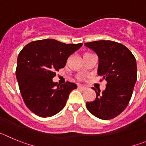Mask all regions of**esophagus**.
<instances>
[{
    "instance_id": "34e87169",
    "label": "esophagus",
    "mask_w": 146,
    "mask_h": 146,
    "mask_svg": "<svg viewBox=\"0 0 146 146\" xmlns=\"http://www.w3.org/2000/svg\"><path fill=\"white\" fill-rule=\"evenodd\" d=\"M77 88L80 89V90H82V91H85V90L86 89L85 87H83V86H80V85H78V86H77Z\"/></svg>"
}]
</instances>
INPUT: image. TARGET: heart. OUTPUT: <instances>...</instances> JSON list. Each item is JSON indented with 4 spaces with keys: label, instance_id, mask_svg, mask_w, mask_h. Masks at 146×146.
<instances>
[{
    "label": "heart",
    "instance_id": "heart-1",
    "mask_svg": "<svg viewBox=\"0 0 146 146\" xmlns=\"http://www.w3.org/2000/svg\"><path fill=\"white\" fill-rule=\"evenodd\" d=\"M77 79L79 80H82V76H78V77H77Z\"/></svg>",
    "mask_w": 146,
    "mask_h": 146
}]
</instances>
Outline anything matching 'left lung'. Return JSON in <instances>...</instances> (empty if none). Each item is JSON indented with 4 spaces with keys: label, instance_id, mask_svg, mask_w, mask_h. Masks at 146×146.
I'll list each match as a JSON object with an SVG mask.
<instances>
[{
    "label": "left lung",
    "instance_id": "obj_1",
    "mask_svg": "<svg viewBox=\"0 0 146 146\" xmlns=\"http://www.w3.org/2000/svg\"><path fill=\"white\" fill-rule=\"evenodd\" d=\"M99 57L98 75L107 81L102 92L96 90V97L86 102L91 114L102 120H110L121 114L127 107L137 81V63L126 46L110 40L85 43Z\"/></svg>",
    "mask_w": 146,
    "mask_h": 146
}]
</instances>
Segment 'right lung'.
Listing matches in <instances>:
<instances>
[{
    "instance_id": "obj_1",
    "label": "right lung",
    "mask_w": 146,
    "mask_h": 146,
    "mask_svg": "<svg viewBox=\"0 0 146 146\" xmlns=\"http://www.w3.org/2000/svg\"><path fill=\"white\" fill-rule=\"evenodd\" d=\"M82 44H65L55 39L38 40L28 44L17 58L16 77L25 105L42 118L52 116L65 107L71 91L77 85H59L52 78L64 68L68 58Z\"/></svg>"
}]
</instances>
